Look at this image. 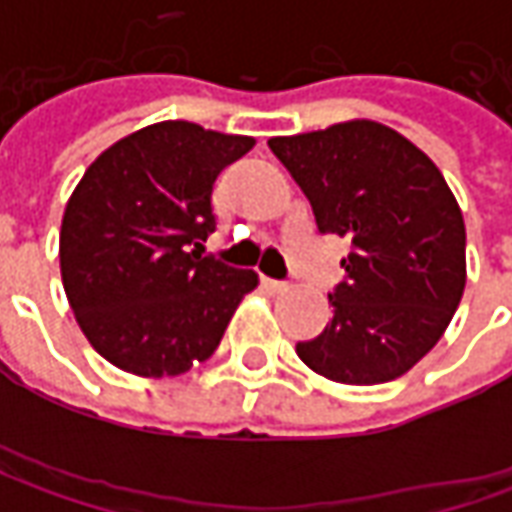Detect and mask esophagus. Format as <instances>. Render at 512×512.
<instances>
[{"label": "esophagus", "instance_id": "1", "mask_svg": "<svg viewBox=\"0 0 512 512\" xmlns=\"http://www.w3.org/2000/svg\"><path fill=\"white\" fill-rule=\"evenodd\" d=\"M265 287H270L273 293H282V290H287V282H282V279H265Z\"/></svg>", "mask_w": 512, "mask_h": 512}]
</instances>
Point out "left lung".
Instances as JSON below:
<instances>
[{
	"label": "left lung",
	"instance_id": "obj_1",
	"mask_svg": "<svg viewBox=\"0 0 512 512\" xmlns=\"http://www.w3.org/2000/svg\"><path fill=\"white\" fill-rule=\"evenodd\" d=\"M313 207L319 233L350 239L333 322L296 344L342 384L399 379L442 339L464 293V219L439 168L379 122L267 142Z\"/></svg>",
	"mask_w": 512,
	"mask_h": 512
}]
</instances>
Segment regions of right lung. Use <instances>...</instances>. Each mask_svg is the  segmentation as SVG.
<instances>
[{"label": "right lung", "mask_w": 512, "mask_h": 512, "mask_svg": "<svg viewBox=\"0 0 512 512\" xmlns=\"http://www.w3.org/2000/svg\"><path fill=\"white\" fill-rule=\"evenodd\" d=\"M253 148L193 122H159L108 148L65 207L59 262L76 322L136 376H179L219 347L259 276L202 256L219 173Z\"/></svg>", "instance_id": "right-lung-1"}]
</instances>
